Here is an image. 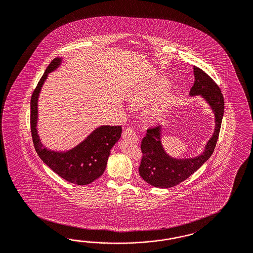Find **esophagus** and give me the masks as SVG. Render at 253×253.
<instances>
[{"label":"esophagus","mask_w":253,"mask_h":253,"mask_svg":"<svg viewBox=\"0 0 253 253\" xmlns=\"http://www.w3.org/2000/svg\"><path fill=\"white\" fill-rule=\"evenodd\" d=\"M123 137L124 139H126V140H129L130 142H132V143H138L139 142V138L137 137L136 133H135V131L133 130L132 128H127V129H125L124 131H123Z\"/></svg>","instance_id":"esophagus-1"}]
</instances>
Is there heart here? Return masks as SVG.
Listing matches in <instances>:
<instances>
[{"label":"heart","instance_id":"1","mask_svg":"<svg viewBox=\"0 0 253 253\" xmlns=\"http://www.w3.org/2000/svg\"><path fill=\"white\" fill-rule=\"evenodd\" d=\"M166 88L167 84H161L151 86L149 88L144 89L143 91L135 94L134 96H131L130 102L134 106H144L150 103L152 100H154ZM172 99L173 98L170 94H165L160 98H158L156 102L151 105L150 108L148 109L149 119L157 121L165 116V114L168 112L170 107Z\"/></svg>","mask_w":253,"mask_h":253}]
</instances>
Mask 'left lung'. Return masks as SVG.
Masks as SVG:
<instances>
[{
  "mask_svg": "<svg viewBox=\"0 0 253 253\" xmlns=\"http://www.w3.org/2000/svg\"><path fill=\"white\" fill-rule=\"evenodd\" d=\"M193 73L195 81L190 95L202 96L210 105L215 117L214 131L202 155L177 159L169 157L165 152L160 138L161 126L147 129L146 135L141 144L143 157L139 167V174L144 181L157 188H170L184 181L210 158L217 143L224 115V96L216 83L202 69L194 66Z\"/></svg>",
  "mask_w": 253,
  "mask_h": 253,
  "instance_id": "left-lung-1",
  "label": "left lung"
}]
</instances>
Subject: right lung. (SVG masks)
Instances as JSON below:
<instances>
[{
    "label": "right lung",
    "mask_w": 253,
    "mask_h": 253,
    "mask_svg": "<svg viewBox=\"0 0 253 253\" xmlns=\"http://www.w3.org/2000/svg\"><path fill=\"white\" fill-rule=\"evenodd\" d=\"M61 61V58H56L49 63L31 96L30 127L33 144L41 160L61 178L74 184H89L104 173L110 150L121 138L123 128L121 126H100L81 144L67 152L48 150L43 146L37 131L38 98L48 73L57 68Z\"/></svg>",
    "instance_id": "obj_1"
}]
</instances>
